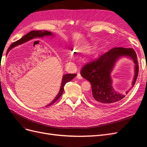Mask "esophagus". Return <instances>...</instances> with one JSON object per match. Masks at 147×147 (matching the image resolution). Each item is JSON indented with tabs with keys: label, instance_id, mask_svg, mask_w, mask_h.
<instances>
[{
	"label": "esophagus",
	"instance_id": "1",
	"mask_svg": "<svg viewBox=\"0 0 147 147\" xmlns=\"http://www.w3.org/2000/svg\"><path fill=\"white\" fill-rule=\"evenodd\" d=\"M77 78H78V79H80V80H82V79H83V77H82V76L81 75V74H77Z\"/></svg>",
	"mask_w": 147,
	"mask_h": 147
}]
</instances>
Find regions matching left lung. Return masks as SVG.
<instances>
[{
  "label": "left lung",
  "mask_w": 147,
  "mask_h": 147,
  "mask_svg": "<svg viewBox=\"0 0 147 147\" xmlns=\"http://www.w3.org/2000/svg\"><path fill=\"white\" fill-rule=\"evenodd\" d=\"M123 56L130 57L136 64L133 86L139 74L137 56L133 48H113L82 67L81 75L90 82L92 89L91 99L96 103L104 105H112L123 99L129 92L127 91L124 94L115 91L112 87V78L110 77V73L115 63L119 57Z\"/></svg>",
  "instance_id": "8db88e82"
}]
</instances>
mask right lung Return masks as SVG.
I'll use <instances>...</instances> for the list:
<instances>
[{"label": "right lung", "mask_w": 147, "mask_h": 147, "mask_svg": "<svg viewBox=\"0 0 147 147\" xmlns=\"http://www.w3.org/2000/svg\"><path fill=\"white\" fill-rule=\"evenodd\" d=\"M52 35V34L50 32H48V31H47V30H32V31H30V32H29L28 34L25 35L24 36H23L21 39H20L19 40H17L16 42L13 43L11 45H10V47H9V48L8 49V51H7V53H8V51H9L13 47H15L16 45H20V44L23 43L24 42H27V41L29 40L32 39L34 37H43V36H45V35ZM75 76H76V74H66V75H64L63 77V80H62V83H61V85L60 91L58 93V94L56 96V97H55V99L53 100L50 104H49L46 107L50 106L51 105L54 104L56 100L59 99V97L61 96L62 94L63 93V91H64V88L65 84L67 82H70L71 80H72L74 77H75Z\"/></svg>", "instance_id": "right-lung-1"}]
</instances>
